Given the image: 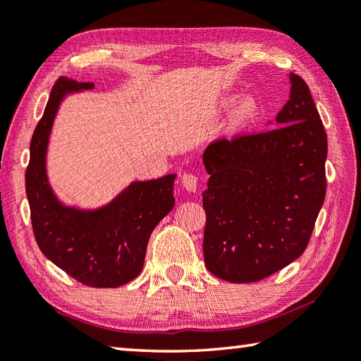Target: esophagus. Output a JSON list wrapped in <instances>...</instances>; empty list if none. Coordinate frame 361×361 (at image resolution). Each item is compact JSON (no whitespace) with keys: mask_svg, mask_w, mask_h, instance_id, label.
<instances>
[{"mask_svg":"<svg viewBox=\"0 0 361 361\" xmlns=\"http://www.w3.org/2000/svg\"><path fill=\"white\" fill-rule=\"evenodd\" d=\"M197 183H199V178L195 175H192V173H183L181 185H183V188L186 189V191H189V192L197 191Z\"/></svg>","mask_w":361,"mask_h":361,"instance_id":"obj_1","label":"esophagus"}]
</instances>
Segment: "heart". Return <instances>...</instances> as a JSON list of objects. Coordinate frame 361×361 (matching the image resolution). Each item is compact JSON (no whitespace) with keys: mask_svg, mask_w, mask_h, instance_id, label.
<instances>
[{"mask_svg":"<svg viewBox=\"0 0 361 361\" xmlns=\"http://www.w3.org/2000/svg\"><path fill=\"white\" fill-rule=\"evenodd\" d=\"M255 110H257V106H255V101L252 97H243V99L238 102L237 110H235V115H233L235 124L247 123L254 116Z\"/></svg>","mask_w":361,"mask_h":361,"instance_id":"1","label":"heart"}]
</instances>
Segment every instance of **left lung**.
Returning <instances> with one entry per match:
<instances>
[{"instance_id":"obj_1","label":"left lung","mask_w":361,"mask_h":361,"mask_svg":"<svg viewBox=\"0 0 361 361\" xmlns=\"http://www.w3.org/2000/svg\"><path fill=\"white\" fill-rule=\"evenodd\" d=\"M289 78L278 128L216 140L203 153V257L228 283H255L298 259L324 205L326 133L310 87Z\"/></svg>"}]
</instances>
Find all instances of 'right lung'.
<instances>
[{"mask_svg": "<svg viewBox=\"0 0 361 361\" xmlns=\"http://www.w3.org/2000/svg\"><path fill=\"white\" fill-rule=\"evenodd\" d=\"M94 83L60 77L30 145L25 175L32 232L50 262L90 287H120L139 276L149 235L175 205V173L133 181L107 205L83 209L58 200L47 176L51 126L64 97Z\"/></svg>", "mask_w": 361, "mask_h": 361, "instance_id": "obj_1", "label": "right lung"}]
</instances>
